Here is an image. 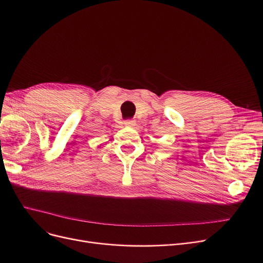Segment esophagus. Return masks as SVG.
I'll return each mask as SVG.
<instances>
[{
  "instance_id": "obj_1",
  "label": "esophagus",
  "mask_w": 263,
  "mask_h": 263,
  "mask_svg": "<svg viewBox=\"0 0 263 263\" xmlns=\"http://www.w3.org/2000/svg\"><path fill=\"white\" fill-rule=\"evenodd\" d=\"M124 125L126 127H133L135 125V121H133V119H126V121L124 122Z\"/></svg>"
}]
</instances>
